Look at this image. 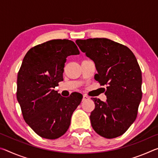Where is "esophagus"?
<instances>
[{
  "instance_id": "obj_1",
  "label": "esophagus",
  "mask_w": 158,
  "mask_h": 158,
  "mask_svg": "<svg viewBox=\"0 0 158 158\" xmlns=\"http://www.w3.org/2000/svg\"><path fill=\"white\" fill-rule=\"evenodd\" d=\"M88 99H89V97H88L87 95H83L82 101H85L86 100H88Z\"/></svg>"
}]
</instances>
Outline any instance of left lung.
I'll return each mask as SVG.
<instances>
[{
    "mask_svg": "<svg viewBox=\"0 0 158 158\" xmlns=\"http://www.w3.org/2000/svg\"><path fill=\"white\" fill-rule=\"evenodd\" d=\"M76 43L95 63V79L106 85V102L91 98L95 105L90 116L93 130L105 138L119 137L135 121L142 98L137 58L126 46L106 38L77 40Z\"/></svg>",
    "mask_w": 158,
    "mask_h": 158,
    "instance_id": "1",
    "label": "left lung"
}]
</instances>
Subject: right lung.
<instances>
[{
	"label": "right lung",
	"mask_w": 158,
	"mask_h": 158,
	"mask_svg": "<svg viewBox=\"0 0 158 158\" xmlns=\"http://www.w3.org/2000/svg\"><path fill=\"white\" fill-rule=\"evenodd\" d=\"M78 54L74 42L52 40L31 48L23 58L17 75V98L23 119L40 137L56 139L63 135L81 103V93L65 98L54 90L63 80L67 57Z\"/></svg>",
	"instance_id": "obj_1"
}]
</instances>
